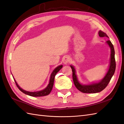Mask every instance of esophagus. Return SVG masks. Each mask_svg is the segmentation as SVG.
<instances>
[{
    "label": "esophagus",
    "instance_id": "esophagus-1",
    "mask_svg": "<svg viewBox=\"0 0 124 124\" xmlns=\"http://www.w3.org/2000/svg\"><path fill=\"white\" fill-rule=\"evenodd\" d=\"M70 57L69 56H65V57H63V62L64 64H67L70 62Z\"/></svg>",
    "mask_w": 124,
    "mask_h": 124
}]
</instances>
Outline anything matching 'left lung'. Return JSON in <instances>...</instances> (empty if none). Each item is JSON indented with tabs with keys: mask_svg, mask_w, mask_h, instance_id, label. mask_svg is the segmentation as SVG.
Wrapping results in <instances>:
<instances>
[{
	"mask_svg": "<svg viewBox=\"0 0 124 124\" xmlns=\"http://www.w3.org/2000/svg\"><path fill=\"white\" fill-rule=\"evenodd\" d=\"M98 34L100 37H107L109 38L107 34L101 31H99ZM106 43H107L111 50L110 65H109V68L107 73H106L105 77L100 82L98 83H93V84L88 85H83L81 84L77 78L75 69H74L73 66L70 65L73 72L72 77L74 84L75 85L76 87L80 91L82 92L83 93H94L101 91L107 87L109 82H110L112 77L114 75L115 69H116V61H115V50L114 46L110 40H108Z\"/></svg>",
	"mask_w": 124,
	"mask_h": 124,
	"instance_id": "1",
	"label": "left lung"
}]
</instances>
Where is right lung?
Here are the masks:
<instances>
[{
	"label": "right lung",
	"mask_w": 124,
	"mask_h": 124,
	"mask_svg": "<svg viewBox=\"0 0 124 124\" xmlns=\"http://www.w3.org/2000/svg\"><path fill=\"white\" fill-rule=\"evenodd\" d=\"M63 67L62 65H59L58 67H56L54 70L53 71L52 73L51 74V77H50V82H49V83L48 85L47 86V87L45 88L44 90L39 91H36V92H30V91H25L24 90H23L21 88H20L19 86L17 84V83L15 80V82L16 83V85H17V87H18V88L21 90L22 93H24L27 94L28 96H32V97H42V96H47V95L50 94L51 93V91H52V89L53 88V84H54V78H55V76L56 74V73L58 72L61 70Z\"/></svg>",
	"instance_id": "obj_1"
}]
</instances>
